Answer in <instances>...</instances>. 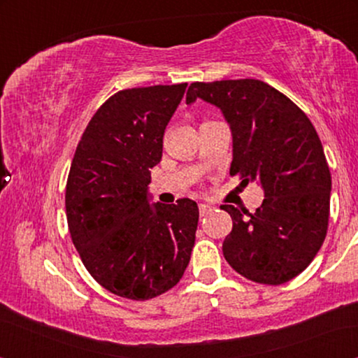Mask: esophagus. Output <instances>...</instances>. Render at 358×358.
Listing matches in <instances>:
<instances>
[{"mask_svg": "<svg viewBox=\"0 0 358 358\" xmlns=\"http://www.w3.org/2000/svg\"><path fill=\"white\" fill-rule=\"evenodd\" d=\"M212 205H208V203H199V213H200V217H205V215H208L210 212H212Z\"/></svg>", "mask_w": 358, "mask_h": 358, "instance_id": "obj_1", "label": "esophagus"}]
</instances>
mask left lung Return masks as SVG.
Returning a JSON list of instances; mask_svg holds the SVG:
<instances>
[{
	"label": "left lung",
	"mask_w": 358,
	"mask_h": 358,
	"mask_svg": "<svg viewBox=\"0 0 358 358\" xmlns=\"http://www.w3.org/2000/svg\"><path fill=\"white\" fill-rule=\"evenodd\" d=\"M218 107L233 136L229 174L261 185L254 213L222 205L233 229L223 256L238 273L266 285L292 280L322 246L329 222L331 173L315 127L300 107L259 80L192 83L185 104Z\"/></svg>",
	"instance_id": "obj_1"
}]
</instances>
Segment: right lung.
Returning a JSON list of instances; mask_svg holds the SVG:
<instances>
[{"label":"right lung","mask_w":358,"mask_h":358,"mask_svg":"<svg viewBox=\"0 0 358 358\" xmlns=\"http://www.w3.org/2000/svg\"><path fill=\"white\" fill-rule=\"evenodd\" d=\"M185 87H134L109 97L87 124L68 176L73 244L97 283L130 300L173 288L195 243L197 203H151L148 187Z\"/></svg>","instance_id":"1"}]
</instances>
